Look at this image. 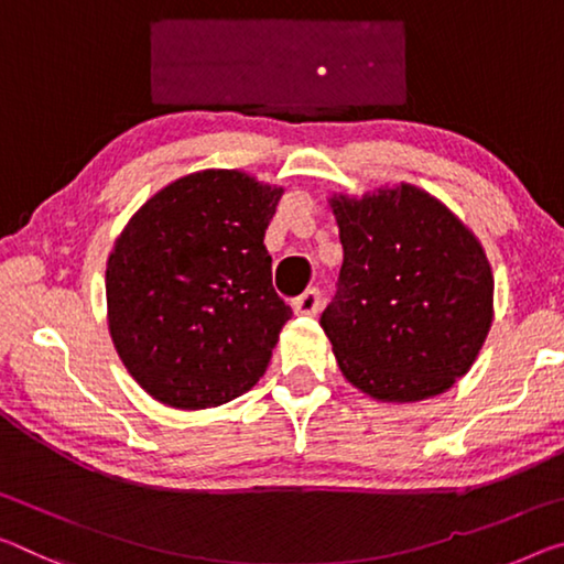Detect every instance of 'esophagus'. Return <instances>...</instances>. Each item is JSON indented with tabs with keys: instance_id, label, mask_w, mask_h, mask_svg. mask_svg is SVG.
Returning <instances> with one entry per match:
<instances>
[{
	"instance_id": "1",
	"label": "esophagus",
	"mask_w": 564,
	"mask_h": 564,
	"mask_svg": "<svg viewBox=\"0 0 564 564\" xmlns=\"http://www.w3.org/2000/svg\"><path fill=\"white\" fill-rule=\"evenodd\" d=\"M293 311H296L299 316H316L321 311V291L308 289L306 293H301V296L293 301Z\"/></svg>"
}]
</instances>
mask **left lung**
I'll list each match as a JSON object with an SVG mask.
<instances>
[{
  "instance_id": "8db88e82",
  "label": "left lung",
  "mask_w": 564,
  "mask_h": 564,
  "mask_svg": "<svg viewBox=\"0 0 564 564\" xmlns=\"http://www.w3.org/2000/svg\"><path fill=\"white\" fill-rule=\"evenodd\" d=\"M344 263L321 316L346 381L391 404L444 394L471 369L495 318L477 236L416 185L330 195Z\"/></svg>"
}]
</instances>
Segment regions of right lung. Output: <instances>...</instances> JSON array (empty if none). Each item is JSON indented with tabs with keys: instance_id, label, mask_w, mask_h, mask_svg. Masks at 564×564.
Listing matches in <instances>:
<instances>
[{
	"instance_id": "obj_1",
	"label": "right lung",
	"mask_w": 564,
	"mask_h": 564,
	"mask_svg": "<svg viewBox=\"0 0 564 564\" xmlns=\"http://www.w3.org/2000/svg\"><path fill=\"white\" fill-rule=\"evenodd\" d=\"M283 187L243 170L177 177L140 205L107 258V326L160 404L210 409L265 373L291 306L263 246Z\"/></svg>"
}]
</instances>
